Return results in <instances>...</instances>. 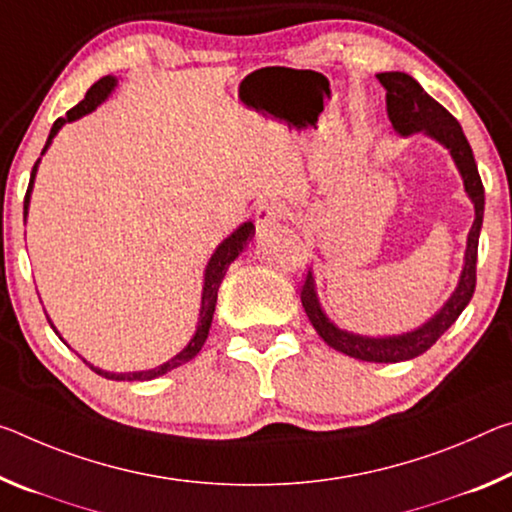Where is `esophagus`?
Returning a JSON list of instances; mask_svg holds the SVG:
<instances>
[{"mask_svg": "<svg viewBox=\"0 0 512 512\" xmlns=\"http://www.w3.org/2000/svg\"><path fill=\"white\" fill-rule=\"evenodd\" d=\"M285 216H289L287 205H282V202H278V200H264V202H259V207L255 212V221H257V227H262L264 230V227L280 223Z\"/></svg>", "mask_w": 512, "mask_h": 512, "instance_id": "34e87169", "label": "esophagus"}]
</instances>
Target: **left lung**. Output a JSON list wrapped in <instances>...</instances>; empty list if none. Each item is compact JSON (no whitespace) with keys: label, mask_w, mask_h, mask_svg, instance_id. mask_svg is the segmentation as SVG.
<instances>
[{"label":"left lung","mask_w":512,"mask_h":512,"mask_svg":"<svg viewBox=\"0 0 512 512\" xmlns=\"http://www.w3.org/2000/svg\"><path fill=\"white\" fill-rule=\"evenodd\" d=\"M378 81L385 86V102H387V116L392 125L401 136H410L415 132H424L437 143H442L446 150L451 152L453 161L465 182V191L469 200L474 202V225L467 237V250H465V266H462L458 287L453 291L451 298L446 300L444 307L437 312L431 321L424 326L403 335L394 337H362L353 335L337 328L326 314L321 310L319 298H316V287L312 271H307L303 289H300V300H303L305 314L310 316L314 330L319 337L335 351L351 355L355 360L364 362H403L412 360L417 355L426 353L437 339H440L453 323H456L462 310L469 305L476 289V257H478V234H481L483 225V209H485V189L478 175L474 152L469 148L467 136L462 134V127L456 118L446 111L440 102H435L424 88H421L415 79L405 72H380Z\"/></svg>","instance_id":"obj_1"}]
</instances>
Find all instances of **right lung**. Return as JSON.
Masks as SVG:
<instances>
[{"label": "right lung", "instance_id": "right-lung-1", "mask_svg": "<svg viewBox=\"0 0 512 512\" xmlns=\"http://www.w3.org/2000/svg\"><path fill=\"white\" fill-rule=\"evenodd\" d=\"M113 86H116V77H111V75H107V77H102L100 81H95V84L88 88V93H86V97L84 100H81L77 107H72L68 113H66V118H59L54 123V127H52V132H50V136H47V143H45V148H43V154H45V150L50 148V143H52V139L56 136V132H59V129L66 125V123H70V120H77V118H81V116H86V113H91L97 104H102L104 100H107L109 97V93L113 91ZM40 161V159H38ZM38 161L34 164V170H31V180H29V189H27V196H24V218H27V209H29V196H31V186H34V177H36V168H38ZM255 237V225L253 223H243V225H239L237 230H234L230 237H227L221 246H218L216 250H214V255H212V259H209V264H207V269H205V287H202V303H200V319H198V328H196V335L191 337V342L186 344V348L184 351H180L175 355V358H170L168 362H164V364H159L157 369H148V371H129V373H111V371H102V369H97V367H93V364H88L86 360V364L88 367H91L95 373H100V376H104V378H109V380H152V378H159V376H164V373H168V371H173V369H177V367H182V364H186L189 360H193L196 358V355L200 353V348L205 346V342H207V335H209V328H212V319H214V310H216V298H218V287H221V282H223V278H225V271H227V266H230L234 259H237L241 253H243V248L248 246V241ZM50 326H52V321H50ZM54 328V326H52ZM54 332H56V328H54ZM56 335H59V332H56ZM61 337V335H59Z\"/></svg>", "mask_w": 512, "mask_h": 512}]
</instances>
